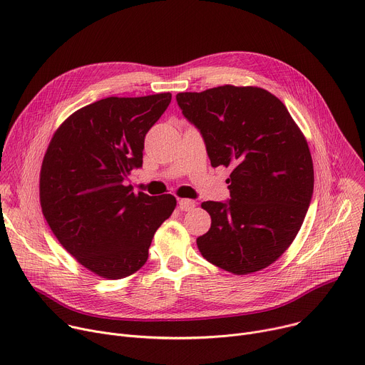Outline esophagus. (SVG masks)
Here are the masks:
<instances>
[{"label":"esophagus","instance_id":"esophagus-1","mask_svg":"<svg viewBox=\"0 0 365 365\" xmlns=\"http://www.w3.org/2000/svg\"><path fill=\"white\" fill-rule=\"evenodd\" d=\"M196 207V202L192 200H179V208L182 211H190Z\"/></svg>","mask_w":365,"mask_h":365}]
</instances>
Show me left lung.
<instances>
[{
    "instance_id": "left-lung-1",
    "label": "left lung",
    "mask_w": 365,
    "mask_h": 365,
    "mask_svg": "<svg viewBox=\"0 0 365 365\" xmlns=\"http://www.w3.org/2000/svg\"><path fill=\"white\" fill-rule=\"evenodd\" d=\"M185 118L201 130L212 168L231 169L227 202H202L211 228L196 239L215 267L247 275L289 247L314 185L307 141L285 105L260 87L220 86L179 93Z\"/></svg>"
}]
</instances>
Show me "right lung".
I'll list each match as a JSON object with an SVG mask.
<instances>
[{
  "label": "right lung",
  "instance_id": "right-lung-1",
  "mask_svg": "<svg viewBox=\"0 0 365 365\" xmlns=\"http://www.w3.org/2000/svg\"><path fill=\"white\" fill-rule=\"evenodd\" d=\"M170 93L106 97L65 119L42 161L39 195L52 233L78 263L106 279L135 274L157 228L176 207L173 195L125 186L143 165L145 134Z\"/></svg>",
  "mask_w": 365,
  "mask_h": 365
}]
</instances>
